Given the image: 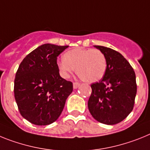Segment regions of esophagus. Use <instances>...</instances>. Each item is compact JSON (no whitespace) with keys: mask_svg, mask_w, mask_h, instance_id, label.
<instances>
[{"mask_svg":"<svg viewBox=\"0 0 150 150\" xmlns=\"http://www.w3.org/2000/svg\"><path fill=\"white\" fill-rule=\"evenodd\" d=\"M81 86V84L79 82H74L73 83V88L74 89H76V88H78L79 87H80Z\"/></svg>","mask_w":150,"mask_h":150,"instance_id":"obj_1","label":"esophagus"}]
</instances>
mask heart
Listing matches in <instances>:
<instances>
[{
	"instance_id": "b5f03b06",
	"label": "heart",
	"mask_w": 150,
	"mask_h": 150,
	"mask_svg": "<svg viewBox=\"0 0 150 150\" xmlns=\"http://www.w3.org/2000/svg\"><path fill=\"white\" fill-rule=\"evenodd\" d=\"M57 66L63 76H68L76 69L81 80L92 83L103 79L107 63L104 53L100 50L75 48L66 52L63 60L59 61Z\"/></svg>"
}]
</instances>
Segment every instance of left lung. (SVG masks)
<instances>
[{"label": "left lung", "instance_id": "left-lung-1", "mask_svg": "<svg viewBox=\"0 0 150 150\" xmlns=\"http://www.w3.org/2000/svg\"><path fill=\"white\" fill-rule=\"evenodd\" d=\"M94 47L104 53L107 66L102 80L91 85L88 109L100 123L115 125L133 110L137 94L136 75L120 53L103 46Z\"/></svg>", "mask_w": 150, "mask_h": 150}]
</instances>
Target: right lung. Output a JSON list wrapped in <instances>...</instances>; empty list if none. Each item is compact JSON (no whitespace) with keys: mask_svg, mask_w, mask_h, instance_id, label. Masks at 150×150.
<instances>
[{"mask_svg":"<svg viewBox=\"0 0 150 150\" xmlns=\"http://www.w3.org/2000/svg\"><path fill=\"white\" fill-rule=\"evenodd\" d=\"M69 46L45 44L25 57L14 80V97L21 115L36 125L57 120L73 91L59 75L57 57Z\"/></svg>","mask_w":150,"mask_h":150,"instance_id":"right-lung-1","label":"right lung"}]
</instances>
